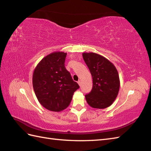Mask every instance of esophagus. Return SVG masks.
Masks as SVG:
<instances>
[{
	"label": "esophagus",
	"instance_id": "34e87169",
	"mask_svg": "<svg viewBox=\"0 0 151 151\" xmlns=\"http://www.w3.org/2000/svg\"><path fill=\"white\" fill-rule=\"evenodd\" d=\"M77 83H78L79 85L81 86V81L79 80V81H78V82H77Z\"/></svg>",
	"mask_w": 151,
	"mask_h": 151
}]
</instances>
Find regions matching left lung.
<instances>
[{
    "mask_svg": "<svg viewBox=\"0 0 151 151\" xmlns=\"http://www.w3.org/2000/svg\"><path fill=\"white\" fill-rule=\"evenodd\" d=\"M93 77V89L85 96L91 107L104 109L113 104L120 89V78L115 66L107 58L93 52L83 53Z\"/></svg>",
    "mask_w": 151,
    "mask_h": 151,
    "instance_id": "1",
    "label": "left lung"
}]
</instances>
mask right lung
Listing matches in <instances>:
<instances>
[{"label": "right lung", "instance_id": "obj_1", "mask_svg": "<svg viewBox=\"0 0 151 151\" xmlns=\"http://www.w3.org/2000/svg\"><path fill=\"white\" fill-rule=\"evenodd\" d=\"M67 53L55 52L43 58L33 74V86L38 101L50 111L59 112L70 104L79 88L65 67Z\"/></svg>", "mask_w": 151, "mask_h": 151}]
</instances>
